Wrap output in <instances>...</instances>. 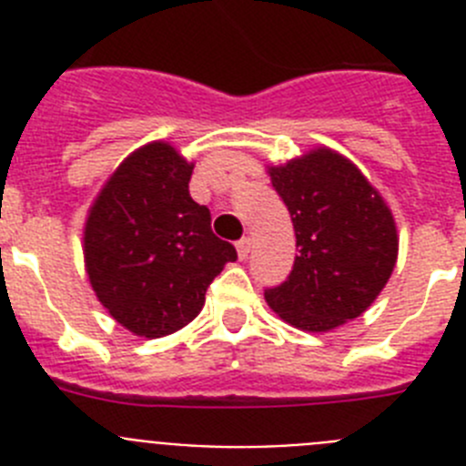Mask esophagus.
<instances>
[{
	"instance_id": "1",
	"label": "esophagus",
	"mask_w": 466,
	"mask_h": 466,
	"mask_svg": "<svg viewBox=\"0 0 466 466\" xmlns=\"http://www.w3.org/2000/svg\"><path fill=\"white\" fill-rule=\"evenodd\" d=\"M238 257L240 258H247V254H249V249H252V240L249 238H242V240H238Z\"/></svg>"
}]
</instances>
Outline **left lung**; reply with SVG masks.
Segmentation results:
<instances>
[{"mask_svg": "<svg viewBox=\"0 0 466 466\" xmlns=\"http://www.w3.org/2000/svg\"><path fill=\"white\" fill-rule=\"evenodd\" d=\"M270 182L291 214L299 257L289 278L266 289L287 324L331 331L371 306L394 270V217L360 167L319 147L284 166Z\"/></svg>", "mask_w": 466, "mask_h": 466, "instance_id": "8db88e82", "label": "left lung"}]
</instances>
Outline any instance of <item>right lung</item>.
<instances>
[{
  "mask_svg": "<svg viewBox=\"0 0 466 466\" xmlns=\"http://www.w3.org/2000/svg\"><path fill=\"white\" fill-rule=\"evenodd\" d=\"M193 163L167 142L127 156L88 209L84 258L90 287L127 331L160 339L187 327L236 247L188 193Z\"/></svg>",
  "mask_w": 466,
  "mask_h": 466,
  "instance_id": "1",
  "label": "right lung"
}]
</instances>
